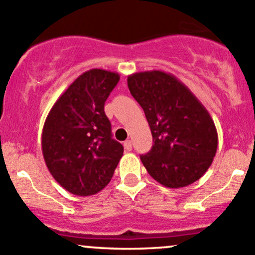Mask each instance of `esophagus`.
I'll return each instance as SVG.
<instances>
[{"label":"esophagus","instance_id":"1","mask_svg":"<svg viewBox=\"0 0 255 255\" xmlns=\"http://www.w3.org/2000/svg\"><path fill=\"white\" fill-rule=\"evenodd\" d=\"M123 146H125V149L127 151L132 150V142H130L129 139H127V140H126V142H123Z\"/></svg>","mask_w":255,"mask_h":255}]
</instances>
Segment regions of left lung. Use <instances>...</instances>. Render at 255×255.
Listing matches in <instances>:
<instances>
[{
    "instance_id": "obj_1",
    "label": "left lung",
    "mask_w": 255,
    "mask_h": 255,
    "mask_svg": "<svg viewBox=\"0 0 255 255\" xmlns=\"http://www.w3.org/2000/svg\"><path fill=\"white\" fill-rule=\"evenodd\" d=\"M127 84L153 135L151 149L140 155L149 175L170 189L199 180L212 164L218 143L215 122L204 105L164 71L132 74Z\"/></svg>"
}]
</instances>
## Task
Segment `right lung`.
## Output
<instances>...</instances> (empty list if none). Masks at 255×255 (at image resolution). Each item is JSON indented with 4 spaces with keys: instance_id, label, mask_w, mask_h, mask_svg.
Here are the masks:
<instances>
[{
    "instance_id": "add662e5",
    "label": "right lung",
    "mask_w": 255,
    "mask_h": 255,
    "mask_svg": "<svg viewBox=\"0 0 255 255\" xmlns=\"http://www.w3.org/2000/svg\"><path fill=\"white\" fill-rule=\"evenodd\" d=\"M118 81L120 75L112 71H85L56 100L45 120L42 150L48 170L78 196L101 191L123 155L105 115V102Z\"/></svg>"
}]
</instances>
